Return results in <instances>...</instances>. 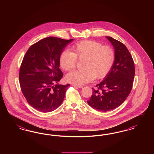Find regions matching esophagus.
<instances>
[{"label": "esophagus", "instance_id": "1", "mask_svg": "<svg viewBox=\"0 0 154 154\" xmlns=\"http://www.w3.org/2000/svg\"><path fill=\"white\" fill-rule=\"evenodd\" d=\"M72 86L75 87H77V88H82L83 86L82 85H75V84H72Z\"/></svg>", "mask_w": 154, "mask_h": 154}]
</instances>
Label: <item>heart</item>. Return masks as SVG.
<instances>
[{"instance_id":"1","label":"heart","mask_w":154,"mask_h":154,"mask_svg":"<svg viewBox=\"0 0 154 154\" xmlns=\"http://www.w3.org/2000/svg\"><path fill=\"white\" fill-rule=\"evenodd\" d=\"M72 52L60 53L59 65L65 71L74 69L77 59L82 60V70H74L67 74L66 80L75 85H82L104 77L110 72L115 60V52L109 45H103L93 40L81 41L73 45Z\"/></svg>"}]
</instances>
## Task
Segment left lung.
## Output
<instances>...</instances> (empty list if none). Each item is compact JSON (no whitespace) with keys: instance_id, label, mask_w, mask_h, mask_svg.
<instances>
[{"instance_id":"8db88e82","label":"left lung","mask_w":154,"mask_h":154,"mask_svg":"<svg viewBox=\"0 0 154 154\" xmlns=\"http://www.w3.org/2000/svg\"><path fill=\"white\" fill-rule=\"evenodd\" d=\"M106 38L113 45L115 60L104 79L93 89L88 104L99 111H109L119 107L132 90L135 74L132 55L124 44L111 37Z\"/></svg>"}]
</instances>
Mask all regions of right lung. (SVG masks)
I'll return each instance as SVG.
<instances>
[{
	"instance_id": "add662e5",
	"label": "right lung",
	"mask_w": 154,
	"mask_h": 154,
	"mask_svg": "<svg viewBox=\"0 0 154 154\" xmlns=\"http://www.w3.org/2000/svg\"><path fill=\"white\" fill-rule=\"evenodd\" d=\"M73 39L48 37L37 42L26 52L20 69L22 94L30 105L41 112H51L63 102L70 84L59 85L63 77L59 58Z\"/></svg>"
}]
</instances>
